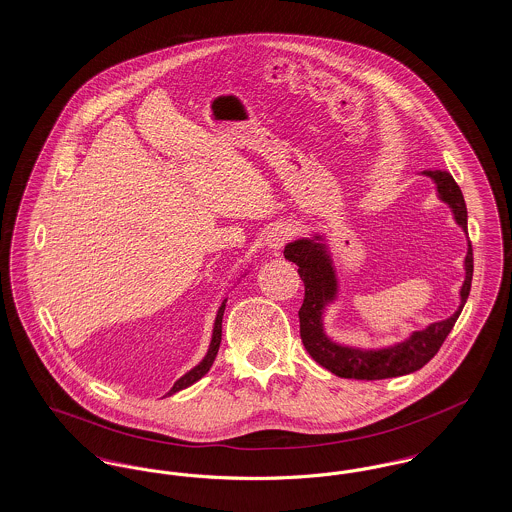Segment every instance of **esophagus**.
Masks as SVG:
<instances>
[{"mask_svg": "<svg viewBox=\"0 0 512 512\" xmlns=\"http://www.w3.org/2000/svg\"><path fill=\"white\" fill-rule=\"evenodd\" d=\"M293 236V226L290 224H274L270 230H268L267 244L268 249L272 253H280V249H284V245L288 244V240Z\"/></svg>", "mask_w": 512, "mask_h": 512, "instance_id": "esophagus-1", "label": "esophagus"}]
</instances>
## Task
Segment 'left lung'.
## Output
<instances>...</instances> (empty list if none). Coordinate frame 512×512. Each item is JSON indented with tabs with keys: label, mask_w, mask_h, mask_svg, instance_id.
<instances>
[{
	"label": "left lung",
	"mask_w": 512,
	"mask_h": 512,
	"mask_svg": "<svg viewBox=\"0 0 512 512\" xmlns=\"http://www.w3.org/2000/svg\"><path fill=\"white\" fill-rule=\"evenodd\" d=\"M428 176L436 184L439 201H443L455 222L463 228L468 236V219L463 192L447 171L418 172ZM284 257L297 265V272L305 286V299L299 309V328L301 341L309 355L324 366L332 374L340 378H355V380H384L405 376L426 365L441 347V343L453 330L457 318L463 311L472 286V245L468 240L466 255H464V282L461 286V303L457 311L445 320L432 322L422 330H414L405 340L395 341L384 347H357L332 340L326 334L324 315L330 305H334L340 297V280L338 270L334 267V257L326 244V234L313 232L309 238H299L286 245Z\"/></svg>",
	"instance_id": "8db88e82"
}]
</instances>
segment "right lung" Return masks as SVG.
Here are the masks:
<instances>
[{
  "instance_id": "1",
  "label": "right lung",
  "mask_w": 512,
  "mask_h": 512,
  "mask_svg": "<svg viewBox=\"0 0 512 512\" xmlns=\"http://www.w3.org/2000/svg\"><path fill=\"white\" fill-rule=\"evenodd\" d=\"M244 276L245 272L242 274V278H244ZM224 309H226V297L222 299L219 311H217V317H215V322H213L211 341H209V349H207L205 357L199 361V365H195L194 368L188 370L182 378H178L167 395H172V393H176V391L190 388L197 380H201V378L209 372L211 365L215 363V357H217V353H219L220 340H222V315H224Z\"/></svg>"
}]
</instances>
